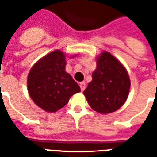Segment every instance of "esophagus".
<instances>
[{"instance_id":"esophagus-1","label":"esophagus","mask_w":157,"mask_h":157,"mask_svg":"<svg viewBox=\"0 0 157 157\" xmlns=\"http://www.w3.org/2000/svg\"><path fill=\"white\" fill-rule=\"evenodd\" d=\"M79 86H80L81 91H84V90H85V88H86V83H85V82H81V83L79 84Z\"/></svg>"}]
</instances>
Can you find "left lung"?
Masks as SVG:
<instances>
[{"label": "left lung", "mask_w": 157, "mask_h": 157, "mask_svg": "<svg viewBox=\"0 0 157 157\" xmlns=\"http://www.w3.org/2000/svg\"><path fill=\"white\" fill-rule=\"evenodd\" d=\"M93 80L84 91L89 105L100 113L118 110L126 102L130 89L128 73L121 63L109 52L97 57Z\"/></svg>", "instance_id": "obj_1"}]
</instances>
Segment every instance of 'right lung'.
Listing matches in <instances>:
<instances>
[{
	"instance_id": "1",
	"label": "right lung",
	"mask_w": 157,
	"mask_h": 157,
	"mask_svg": "<svg viewBox=\"0 0 157 157\" xmlns=\"http://www.w3.org/2000/svg\"><path fill=\"white\" fill-rule=\"evenodd\" d=\"M65 54L56 50L38 60L29 72V94L44 111L59 110L68 103L71 96L80 92L77 82L65 71Z\"/></svg>"
}]
</instances>
